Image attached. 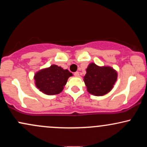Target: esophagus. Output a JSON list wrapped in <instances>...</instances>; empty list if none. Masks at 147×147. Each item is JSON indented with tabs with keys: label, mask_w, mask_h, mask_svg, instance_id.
Instances as JSON below:
<instances>
[{
	"label": "esophagus",
	"mask_w": 147,
	"mask_h": 147,
	"mask_svg": "<svg viewBox=\"0 0 147 147\" xmlns=\"http://www.w3.org/2000/svg\"><path fill=\"white\" fill-rule=\"evenodd\" d=\"M74 75H75V77H79V72H75V73H74Z\"/></svg>",
	"instance_id": "34e87169"
}]
</instances>
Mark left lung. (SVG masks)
Instances as JSON below:
<instances>
[{
  "mask_svg": "<svg viewBox=\"0 0 147 147\" xmlns=\"http://www.w3.org/2000/svg\"><path fill=\"white\" fill-rule=\"evenodd\" d=\"M117 78V72L111 67H100L91 63L86 69L84 81L89 93L102 96L112 90Z\"/></svg>",
  "mask_w": 147,
  "mask_h": 147,
  "instance_id": "8db88e82",
  "label": "left lung"
}]
</instances>
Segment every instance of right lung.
<instances>
[{
    "label": "right lung",
    "mask_w": 147,
    "mask_h": 147,
    "mask_svg": "<svg viewBox=\"0 0 147 147\" xmlns=\"http://www.w3.org/2000/svg\"><path fill=\"white\" fill-rule=\"evenodd\" d=\"M72 74L57 65L42 69L34 75L37 88L48 95H57L63 90L68 79Z\"/></svg>",
    "instance_id": "1"
}]
</instances>
